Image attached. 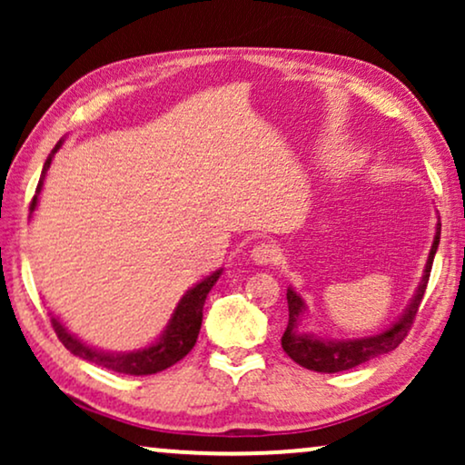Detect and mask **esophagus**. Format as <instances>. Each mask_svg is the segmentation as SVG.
Listing matches in <instances>:
<instances>
[{"instance_id": "1", "label": "esophagus", "mask_w": 465, "mask_h": 465, "mask_svg": "<svg viewBox=\"0 0 465 465\" xmlns=\"http://www.w3.org/2000/svg\"><path fill=\"white\" fill-rule=\"evenodd\" d=\"M252 260L260 266H266V264H275L279 260V252L275 245L271 243H258L256 247L252 250Z\"/></svg>"}]
</instances>
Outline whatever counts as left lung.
Masks as SVG:
<instances>
[{
  "label": "left lung",
  "instance_id": "obj_1",
  "mask_svg": "<svg viewBox=\"0 0 465 465\" xmlns=\"http://www.w3.org/2000/svg\"><path fill=\"white\" fill-rule=\"evenodd\" d=\"M438 243H440V222L436 224V234L434 243H431L428 262H425V271L421 282H419V288L409 302V307L404 309V313L398 317L396 323H391L390 328L383 330V332L364 336V339H349V341H328L320 339V336L311 332H301V317L307 311V304L296 294L294 290L288 288V311L290 320L288 328L282 336V347L283 351L290 355L296 364L302 368H309V371L315 372H342L351 371V368L364 364L368 360L379 358V355H385L396 349L400 342L406 339L409 330L412 326V320H415L419 304H421V298L425 294V288H428V279L431 272V264H434V256L438 250Z\"/></svg>",
  "mask_w": 465,
  "mask_h": 465
}]
</instances>
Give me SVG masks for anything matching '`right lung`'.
<instances>
[{
  "label": "right lung",
  "instance_id": "obj_1",
  "mask_svg": "<svg viewBox=\"0 0 465 465\" xmlns=\"http://www.w3.org/2000/svg\"><path fill=\"white\" fill-rule=\"evenodd\" d=\"M63 142H65V139H61V142L54 145V150L50 152L46 163H44L40 183H37L35 196H34V201H31V207H29L31 213L35 212L37 196H40V193H42V186H44V180H46L50 163H53L56 150L61 148ZM220 275H222V269L212 272V275L196 283L194 288H190L186 294L182 296V301L177 302V307L173 311V315H171L167 328L163 330V334L158 336L156 342H152V345L143 347V349H137V351L112 353V351H104V349H94L91 345H86V342H82L75 334L69 332V330L61 323L59 317L53 315V320L50 322H53L54 332H56V336H59V341L63 342V345H65L69 351H72L74 355H78V358H82V360H88V361H93V364L107 368V371L120 372V374H135V377H142V374H156V372L164 371V368L173 366L175 361H180L183 355H188L190 349L194 347L196 339H199L201 323H203V304H205L209 290L213 288L215 282L220 279Z\"/></svg>",
  "mask_w": 465,
  "mask_h": 465
}]
</instances>
